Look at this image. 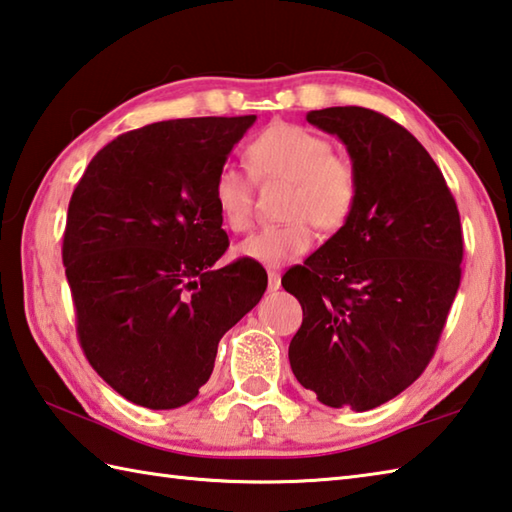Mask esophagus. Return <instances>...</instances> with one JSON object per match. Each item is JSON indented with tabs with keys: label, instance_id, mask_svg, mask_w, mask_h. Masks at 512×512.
I'll use <instances>...</instances> for the list:
<instances>
[{
	"label": "esophagus",
	"instance_id": "obj_1",
	"mask_svg": "<svg viewBox=\"0 0 512 512\" xmlns=\"http://www.w3.org/2000/svg\"><path fill=\"white\" fill-rule=\"evenodd\" d=\"M279 286H282V275H279L277 270H268V290H270V293L277 290Z\"/></svg>",
	"mask_w": 512,
	"mask_h": 512
}]
</instances>
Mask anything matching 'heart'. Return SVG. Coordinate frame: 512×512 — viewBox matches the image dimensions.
<instances>
[{
	"label": "heart",
	"mask_w": 512,
	"mask_h": 512,
	"mask_svg": "<svg viewBox=\"0 0 512 512\" xmlns=\"http://www.w3.org/2000/svg\"><path fill=\"white\" fill-rule=\"evenodd\" d=\"M248 159L259 177H275L293 184L284 226L257 230L237 246V253L262 266L279 268L308 253L313 246V222L333 233L353 215L357 204V175L346 159L333 155L324 135L304 126L275 124L248 146ZM213 199L224 222L235 230L250 228L255 217L253 177L242 166L224 164L213 182Z\"/></svg>",
	"instance_id": "1"
}]
</instances>
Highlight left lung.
<instances>
[{
  "label": "left lung",
  "mask_w": 512,
  "mask_h": 512,
  "mask_svg": "<svg viewBox=\"0 0 512 512\" xmlns=\"http://www.w3.org/2000/svg\"><path fill=\"white\" fill-rule=\"evenodd\" d=\"M306 119L346 146L357 204L282 277L304 310L288 359L319 402L364 413L406 390L433 357L462 279V224L442 170L404 126L362 106Z\"/></svg>",
  "instance_id": "left-lung-1"
}]
</instances>
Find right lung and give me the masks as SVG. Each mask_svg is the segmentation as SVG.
Returning a JSON list of instances; mask_svg holds the SVG:
<instances>
[{"mask_svg":"<svg viewBox=\"0 0 512 512\" xmlns=\"http://www.w3.org/2000/svg\"><path fill=\"white\" fill-rule=\"evenodd\" d=\"M255 119L130 130L90 159L70 197L62 257L79 344L97 375L137 406L193 402L219 339L264 295L257 262L215 268L228 235L213 182Z\"/></svg>","mask_w":512,"mask_h":512,"instance_id":"1","label":"right lung"}]
</instances>
